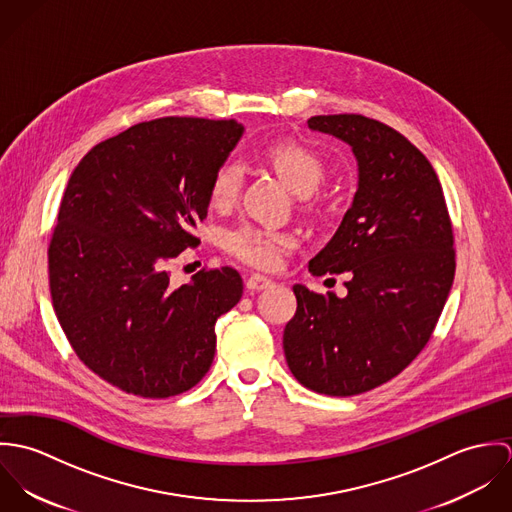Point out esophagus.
<instances>
[{"label": "esophagus", "instance_id": "34e87169", "mask_svg": "<svg viewBox=\"0 0 512 512\" xmlns=\"http://www.w3.org/2000/svg\"><path fill=\"white\" fill-rule=\"evenodd\" d=\"M272 286H274V282L270 278H266V276H260V274H252L246 280V288L250 292H262V290H268Z\"/></svg>", "mask_w": 512, "mask_h": 512}]
</instances>
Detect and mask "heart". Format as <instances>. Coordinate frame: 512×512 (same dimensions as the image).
<instances>
[{
	"label": "heart",
	"instance_id": "obj_1",
	"mask_svg": "<svg viewBox=\"0 0 512 512\" xmlns=\"http://www.w3.org/2000/svg\"><path fill=\"white\" fill-rule=\"evenodd\" d=\"M266 159L278 177L286 183V187L299 195H311L325 177L323 159L309 147L293 142H280L266 149ZM244 171L242 165L234 159L220 163L211 179L209 195L215 207H230L242 187ZM297 238L290 230L272 228V226H256V224H238L224 232L222 246L224 250L260 270H274L282 264L284 254L295 246Z\"/></svg>",
	"mask_w": 512,
	"mask_h": 512
}]
</instances>
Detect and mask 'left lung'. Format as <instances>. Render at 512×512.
I'll list each match as a JSON object with an SVG mask.
<instances>
[{
    "label": "left lung",
    "mask_w": 512,
    "mask_h": 512,
    "mask_svg": "<svg viewBox=\"0 0 512 512\" xmlns=\"http://www.w3.org/2000/svg\"><path fill=\"white\" fill-rule=\"evenodd\" d=\"M311 130L353 147L359 189L313 276L349 274L347 295L295 284L284 329L293 376L327 396L368 392L428 345L455 276L453 228L426 155L390 126L361 114L313 116Z\"/></svg>",
    "instance_id": "8db88e82"
}]
</instances>
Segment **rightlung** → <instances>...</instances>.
<instances>
[{
    "instance_id": "1",
    "label": "right lung",
    "mask_w": 512,
    "mask_h": 512,
    "mask_svg": "<svg viewBox=\"0 0 512 512\" xmlns=\"http://www.w3.org/2000/svg\"><path fill=\"white\" fill-rule=\"evenodd\" d=\"M234 120L167 116L92 147L74 167L49 242V286L76 357L142 398L191 390L215 359V323L242 297L234 268L173 288V258L201 240Z\"/></svg>"
}]
</instances>
